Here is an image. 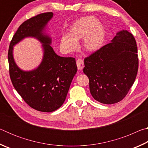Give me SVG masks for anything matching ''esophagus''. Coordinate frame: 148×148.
I'll list each match as a JSON object with an SVG mask.
<instances>
[{"mask_svg": "<svg viewBox=\"0 0 148 148\" xmlns=\"http://www.w3.org/2000/svg\"><path fill=\"white\" fill-rule=\"evenodd\" d=\"M76 64H77V69H78V70H79V71H82V70L84 69V61L82 59H77L76 61Z\"/></svg>", "mask_w": 148, "mask_h": 148, "instance_id": "esophagus-1", "label": "esophagus"}]
</instances>
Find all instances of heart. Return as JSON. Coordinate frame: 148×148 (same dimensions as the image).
Instances as JSON below:
<instances>
[{"instance_id":"b5f03b06","label":"heart","mask_w":148,"mask_h":148,"mask_svg":"<svg viewBox=\"0 0 148 148\" xmlns=\"http://www.w3.org/2000/svg\"><path fill=\"white\" fill-rule=\"evenodd\" d=\"M106 34V27L95 16L82 17L75 21L69 29V34L62 36L60 47L66 53L76 50L77 41L83 38L82 46L87 52H95L103 45Z\"/></svg>"}]
</instances>
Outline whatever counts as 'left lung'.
I'll use <instances>...</instances> for the list:
<instances>
[{"label":"left lung","mask_w":148,"mask_h":148,"mask_svg":"<svg viewBox=\"0 0 148 148\" xmlns=\"http://www.w3.org/2000/svg\"><path fill=\"white\" fill-rule=\"evenodd\" d=\"M136 41L127 30L117 32L110 43L84 59V72L96 101L112 104L121 101L133 85L138 69Z\"/></svg>","instance_id":"1"}]
</instances>
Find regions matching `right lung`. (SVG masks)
<instances>
[{
    "label": "right lung",
    "instance_id": "1",
    "mask_svg": "<svg viewBox=\"0 0 148 148\" xmlns=\"http://www.w3.org/2000/svg\"><path fill=\"white\" fill-rule=\"evenodd\" d=\"M53 17L52 12H47L23 22L13 36L8 54L10 76L14 88L29 106L43 112L56 111L62 106L77 72L75 59L57 56L51 46V38L46 29ZM29 37L42 44L43 57L36 68L27 71L17 66L13 51L14 45Z\"/></svg>",
    "mask_w": 148,
    "mask_h": 148
}]
</instances>
